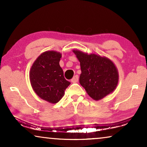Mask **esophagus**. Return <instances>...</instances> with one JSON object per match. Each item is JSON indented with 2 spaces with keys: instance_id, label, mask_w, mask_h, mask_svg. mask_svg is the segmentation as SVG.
Masks as SVG:
<instances>
[{
  "instance_id": "34e87169",
  "label": "esophagus",
  "mask_w": 147,
  "mask_h": 147,
  "mask_svg": "<svg viewBox=\"0 0 147 147\" xmlns=\"http://www.w3.org/2000/svg\"><path fill=\"white\" fill-rule=\"evenodd\" d=\"M78 79H79V77H78V75H76L71 80V82H72V83H76V82H78Z\"/></svg>"
}]
</instances>
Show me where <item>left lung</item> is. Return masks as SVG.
<instances>
[{"mask_svg":"<svg viewBox=\"0 0 147 147\" xmlns=\"http://www.w3.org/2000/svg\"><path fill=\"white\" fill-rule=\"evenodd\" d=\"M80 62V83L94 100L112 93L118 82V72L111 60L106 57L73 50Z\"/></svg>","mask_w":147,"mask_h":147,"instance_id":"1","label":"left lung"}]
</instances>
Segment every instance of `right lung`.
<instances>
[{
    "instance_id": "1",
    "label": "right lung",
    "mask_w": 147,
    "mask_h": 147,
    "mask_svg": "<svg viewBox=\"0 0 147 147\" xmlns=\"http://www.w3.org/2000/svg\"><path fill=\"white\" fill-rule=\"evenodd\" d=\"M61 54L55 51L41 53L31 66L29 79L36 94L45 101L56 104L61 99L70 84L59 65Z\"/></svg>"
}]
</instances>
